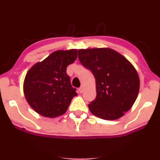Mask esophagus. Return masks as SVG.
<instances>
[{
    "label": "esophagus",
    "instance_id": "esophagus-1",
    "mask_svg": "<svg viewBox=\"0 0 160 160\" xmlns=\"http://www.w3.org/2000/svg\"><path fill=\"white\" fill-rule=\"evenodd\" d=\"M79 92H80V93H82L83 92V87H80L79 88Z\"/></svg>",
    "mask_w": 160,
    "mask_h": 160
}]
</instances>
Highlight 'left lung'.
<instances>
[{
  "mask_svg": "<svg viewBox=\"0 0 160 160\" xmlns=\"http://www.w3.org/2000/svg\"><path fill=\"white\" fill-rule=\"evenodd\" d=\"M78 58L95 79L96 98L88 105L91 113L106 120L122 117L132 107L140 88L132 64L111 48L79 49Z\"/></svg>",
  "mask_w": 160,
  "mask_h": 160,
  "instance_id": "8db88e82",
  "label": "left lung"
}]
</instances>
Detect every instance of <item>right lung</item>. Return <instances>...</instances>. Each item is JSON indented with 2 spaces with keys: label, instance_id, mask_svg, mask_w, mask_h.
I'll return each instance as SVG.
<instances>
[{
  "label": "right lung",
  "instance_id": "add662e5",
  "mask_svg": "<svg viewBox=\"0 0 160 160\" xmlns=\"http://www.w3.org/2000/svg\"><path fill=\"white\" fill-rule=\"evenodd\" d=\"M77 57L76 49L56 50L28 70L23 82L24 95L38 114L54 118L67 111L78 93L71 85L66 70Z\"/></svg>",
  "mask_w": 160,
  "mask_h": 160
}]
</instances>
